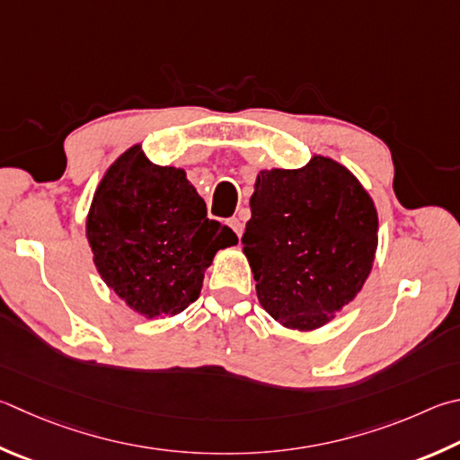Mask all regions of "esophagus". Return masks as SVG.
<instances>
[{
    "mask_svg": "<svg viewBox=\"0 0 460 460\" xmlns=\"http://www.w3.org/2000/svg\"><path fill=\"white\" fill-rule=\"evenodd\" d=\"M227 223H229V227L233 229V233H235L237 237H241V233H243V221H241V217H231Z\"/></svg>",
    "mask_w": 460,
    "mask_h": 460,
    "instance_id": "esophagus-1",
    "label": "esophagus"
}]
</instances>
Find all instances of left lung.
<instances>
[{"label": "left lung", "instance_id": "left-lung-1", "mask_svg": "<svg viewBox=\"0 0 460 460\" xmlns=\"http://www.w3.org/2000/svg\"><path fill=\"white\" fill-rule=\"evenodd\" d=\"M241 237L257 297L273 320L314 330L352 302L370 275L378 215L344 166L325 156L299 171H261Z\"/></svg>", "mask_w": 460, "mask_h": 460}]
</instances>
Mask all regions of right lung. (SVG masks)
Returning <instances> with one entry per match:
<instances>
[{"label":"right lung","instance_id":"obj_1","mask_svg":"<svg viewBox=\"0 0 460 460\" xmlns=\"http://www.w3.org/2000/svg\"><path fill=\"white\" fill-rule=\"evenodd\" d=\"M86 235L106 286L146 317L193 304L213 255L237 243L229 227L208 219L185 171L150 164L138 146L100 182Z\"/></svg>","mask_w":460,"mask_h":460}]
</instances>
